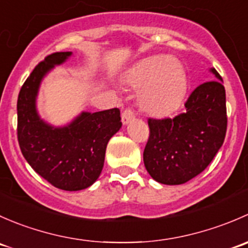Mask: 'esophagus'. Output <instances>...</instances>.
<instances>
[{
  "mask_svg": "<svg viewBox=\"0 0 248 248\" xmlns=\"http://www.w3.org/2000/svg\"><path fill=\"white\" fill-rule=\"evenodd\" d=\"M134 119V110L132 108H126L122 111V122L124 124H129Z\"/></svg>",
  "mask_w": 248,
  "mask_h": 248,
  "instance_id": "34e87169",
  "label": "esophagus"
}]
</instances>
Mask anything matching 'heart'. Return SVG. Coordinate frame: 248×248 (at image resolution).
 Listing matches in <instances>:
<instances>
[{"instance_id": "b5f03b06", "label": "heart", "mask_w": 248, "mask_h": 248, "mask_svg": "<svg viewBox=\"0 0 248 248\" xmlns=\"http://www.w3.org/2000/svg\"><path fill=\"white\" fill-rule=\"evenodd\" d=\"M126 81L133 89L140 90V107L157 116L179 109L188 87L181 62L166 56H151L140 61L127 73Z\"/></svg>"}]
</instances>
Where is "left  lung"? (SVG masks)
<instances>
[{
    "label": "left lung",
    "instance_id": "left-lung-1",
    "mask_svg": "<svg viewBox=\"0 0 248 248\" xmlns=\"http://www.w3.org/2000/svg\"><path fill=\"white\" fill-rule=\"evenodd\" d=\"M202 82L187 98L185 112L175 117L149 119L150 136L144 164L154 180L181 185L204 170L221 146L227 132L226 90L222 77Z\"/></svg>",
    "mask_w": 248,
    "mask_h": 248
}]
</instances>
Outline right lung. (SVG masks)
<instances>
[{"label":"right lung","instance_id":"obj_1","mask_svg":"<svg viewBox=\"0 0 248 248\" xmlns=\"http://www.w3.org/2000/svg\"><path fill=\"white\" fill-rule=\"evenodd\" d=\"M54 52L39 62L17 97V141L27 163L49 184L63 191L91 186L101 174L109 139L121 128L120 110L82 112L71 124L54 128L39 119L36 96L47 72L71 56Z\"/></svg>","mask_w":248,"mask_h":248}]
</instances>
